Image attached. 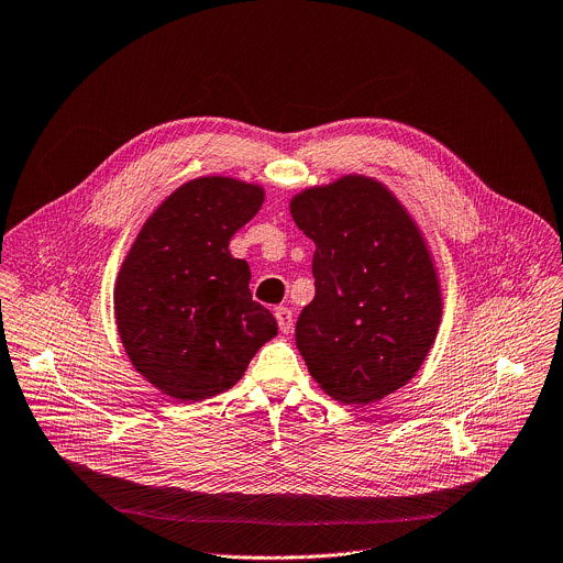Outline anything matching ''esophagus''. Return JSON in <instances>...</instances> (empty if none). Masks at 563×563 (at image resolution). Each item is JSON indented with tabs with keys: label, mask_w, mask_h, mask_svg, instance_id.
<instances>
[{
	"label": "esophagus",
	"mask_w": 563,
	"mask_h": 563,
	"mask_svg": "<svg viewBox=\"0 0 563 563\" xmlns=\"http://www.w3.org/2000/svg\"><path fill=\"white\" fill-rule=\"evenodd\" d=\"M276 320H278V328L283 334H289L294 328V316L287 307H276Z\"/></svg>",
	"instance_id": "obj_1"
}]
</instances>
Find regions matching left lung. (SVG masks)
<instances>
[{
  "mask_svg": "<svg viewBox=\"0 0 563 563\" xmlns=\"http://www.w3.org/2000/svg\"><path fill=\"white\" fill-rule=\"evenodd\" d=\"M289 211L316 245V296L298 316V352L332 398L376 404L419 372L441 325L426 240L394 194L365 176L305 189Z\"/></svg>",
  "mask_w": 563,
  "mask_h": 563,
  "instance_id": "1",
  "label": "left lung"
}]
</instances>
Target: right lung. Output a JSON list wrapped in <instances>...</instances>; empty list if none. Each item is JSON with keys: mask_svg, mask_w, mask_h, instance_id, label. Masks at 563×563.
<instances>
[{"mask_svg": "<svg viewBox=\"0 0 563 563\" xmlns=\"http://www.w3.org/2000/svg\"><path fill=\"white\" fill-rule=\"evenodd\" d=\"M265 191L207 176L178 187L142 224L115 283V323L133 367L163 394L202 400L243 378L278 334L252 298L250 265L229 254L231 235Z\"/></svg>", "mask_w": 563, "mask_h": 563, "instance_id": "right-lung-1", "label": "right lung"}]
</instances>
